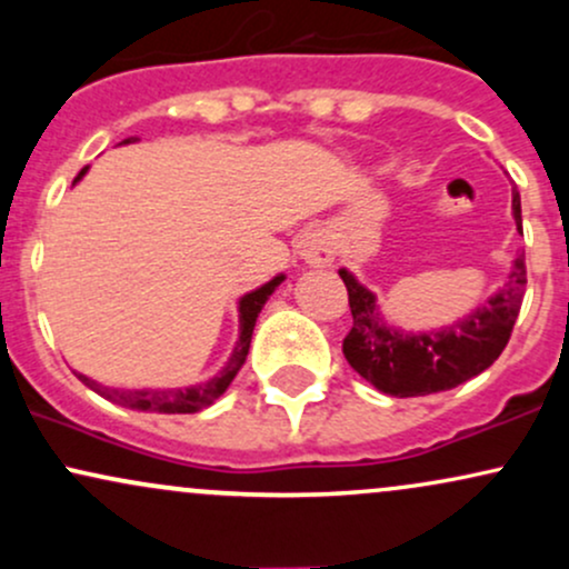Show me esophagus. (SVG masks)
Returning a JSON list of instances; mask_svg holds the SVG:
<instances>
[{"label":"esophagus","mask_w":569,"mask_h":569,"mask_svg":"<svg viewBox=\"0 0 569 569\" xmlns=\"http://www.w3.org/2000/svg\"><path fill=\"white\" fill-rule=\"evenodd\" d=\"M302 257H305L307 264L323 267V264H329L331 259H335V251H331L329 240H326L321 232H310L302 240Z\"/></svg>","instance_id":"34e87169"}]
</instances>
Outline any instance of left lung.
<instances>
[{"label": "left lung", "instance_id": "1", "mask_svg": "<svg viewBox=\"0 0 569 569\" xmlns=\"http://www.w3.org/2000/svg\"><path fill=\"white\" fill-rule=\"evenodd\" d=\"M513 219L521 230V198L513 192ZM352 312V326L342 339L348 363L363 380L388 396L409 398L452 390L492 367L511 339L527 289L525 257L513 262L502 289L485 307L460 323L430 335L403 337L382 323L375 293L339 272Z\"/></svg>", "mask_w": 569, "mask_h": 569}]
</instances>
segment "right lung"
Wrapping results in <instances>:
<instances>
[{"label": "right lung", "mask_w": 569, "mask_h": 569, "mask_svg": "<svg viewBox=\"0 0 569 569\" xmlns=\"http://www.w3.org/2000/svg\"><path fill=\"white\" fill-rule=\"evenodd\" d=\"M130 141L133 139H126L122 143H130ZM84 171H88V168H82L80 176H77L74 181H80ZM280 280H283V276L272 278L270 283L262 286V289L246 293V297L240 299V342H238V348H234L230 363H227L224 371H221L219 377H213L211 382L198 385V388H184V390H114V388H103V385L88 380L84 375H77V377H80V380L88 385L90 390H96L98 396L109 398V401L120 403V407H128V409L160 411V415H192V411L211 407V403L217 401V398L224 393L227 388H230V382L234 380V375H238V369L246 363L248 348H251L253 326H257L259 312H262V307L267 299H270V293L280 286Z\"/></svg>", "instance_id": "1"}]
</instances>
